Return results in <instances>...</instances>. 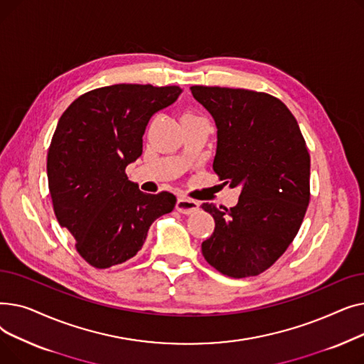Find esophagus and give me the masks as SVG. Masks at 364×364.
Instances as JSON below:
<instances>
[{
  "label": "esophagus",
  "instance_id": "34e87169",
  "mask_svg": "<svg viewBox=\"0 0 364 364\" xmlns=\"http://www.w3.org/2000/svg\"><path fill=\"white\" fill-rule=\"evenodd\" d=\"M176 209L178 213L186 214V215L193 214L195 211H198V209H199V202L193 200V199H187V198H178Z\"/></svg>",
  "mask_w": 364,
  "mask_h": 364
}]
</instances>
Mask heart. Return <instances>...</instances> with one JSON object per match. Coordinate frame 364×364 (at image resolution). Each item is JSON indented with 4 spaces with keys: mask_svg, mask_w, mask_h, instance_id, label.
I'll return each mask as SVG.
<instances>
[{
    "mask_svg": "<svg viewBox=\"0 0 364 364\" xmlns=\"http://www.w3.org/2000/svg\"><path fill=\"white\" fill-rule=\"evenodd\" d=\"M184 114H192V112H186Z\"/></svg>",
    "mask_w": 364,
    "mask_h": 364,
    "instance_id": "b5f03b06",
    "label": "heart"
}]
</instances>
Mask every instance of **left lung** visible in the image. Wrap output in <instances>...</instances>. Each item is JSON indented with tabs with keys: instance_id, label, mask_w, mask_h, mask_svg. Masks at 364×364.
<instances>
[{
	"instance_id": "1",
	"label": "left lung",
	"mask_w": 364,
	"mask_h": 364,
	"mask_svg": "<svg viewBox=\"0 0 364 364\" xmlns=\"http://www.w3.org/2000/svg\"><path fill=\"white\" fill-rule=\"evenodd\" d=\"M213 114L220 180L242 192L236 206L203 203L215 228L202 243L208 264L228 277L258 276L288 250L310 202V153L291 110L270 94L190 87Z\"/></svg>"
}]
</instances>
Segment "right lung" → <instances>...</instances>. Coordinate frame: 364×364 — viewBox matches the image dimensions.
<instances>
[{
  "instance_id": "add662e5",
  "label": "right lung",
  "mask_w": 364,
  "mask_h": 364,
  "mask_svg": "<svg viewBox=\"0 0 364 364\" xmlns=\"http://www.w3.org/2000/svg\"><path fill=\"white\" fill-rule=\"evenodd\" d=\"M177 85L117 84L80 95L60 117L47 155L48 188L59 224L80 255L109 269L136 255L151 223L176 206L169 192L147 195L125 168L143 153V134Z\"/></svg>"
}]
</instances>
